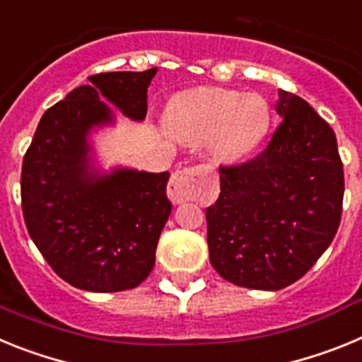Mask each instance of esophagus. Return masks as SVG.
<instances>
[{
  "label": "esophagus",
  "instance_id": "esophagus-1",
  "mask_svg": "<svg viewBox=\"0 0 362 362\" xmlns=\"http://www.w3.org/2000/svg\"><path fill=\"white\" fill-rule=\"evenodd\" d=\"M203 172V166H190V168L174 172L168 181V188H166V194L172 203H185L190 199L196 194V183Z\"/></svg>",
  "mask_w": 362,
  "mask_h": 362
}]
</instances>
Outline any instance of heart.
<instances>
[{"label":"heart","instance_id":"obj_1","mask_svg":"<svg viewBox=\"0 0 362 362\" xmlns=\"http://www.w3.org/2000/svg\"><path fill=\"white\" fill-rule=\"evenodd\" d=\"M166 123L187 141L210 137V148L217 159L238 161L261 143L270 124V112L261 95L196 88L172 99Z\"/></svg>","mask_w":362,"mask_h":362}]
</instances>
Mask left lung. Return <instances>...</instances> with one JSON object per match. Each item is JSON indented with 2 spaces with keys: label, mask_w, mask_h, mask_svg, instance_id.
I'll use <instances>...</instances> for the list:
<instances>
[{
  "label": "left lung",
  "mask_w": 362,
  "mask_h": 362,
  "mask_svg": "<svg viewBox=\"0 0 362 362\" xmlns=\"http://www.w3.org/2000/svg\"><path fill=\"white\" fill-rule=\"evenodd\" d=\"M283 117L267 148L221 165V194L206 209L210 263L223 279L254 290L299 281L334 241L344 170L332 127L305 99L279 92Z\"/></svg>",
  "instance_id": "left-lung-1"
}]
</instances>
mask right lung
Wrapping results in <instances>:
<instances>
[{
	"label": "right lung",
	"instance_id": "obj_1",
	"mask_svg": "<svg viewBox=\"0 0 362 362\" xmlns=\"http://www.w3.org/2000/svg\"><path fill=\"white\" fill-rule=\"evenodd\" d=\"M158 69L101 72L45 112L21 166V209L32 241L57 276L88 292L136 288L156 263L170 216V174L86 170V132L112 121L107 98L124 116H146Z\"/></svg>",
	"mask_w": 362,
	"mask_h": 362
}]
</instances>
